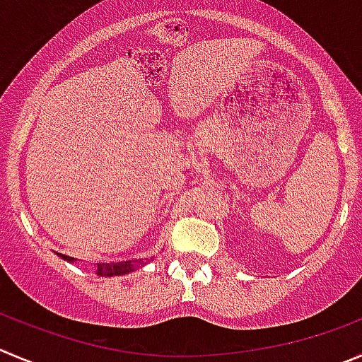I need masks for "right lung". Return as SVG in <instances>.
Returning <instances> with one entry per match:
<instances>
[{
  "label": "right lung",
  "mask_w": 362,
  "mask_h": 362,
  "mask_svg": "<svg viewBox=\"0 0 362 362\" xmlns=\"http://www.w3.org/2000/svg\"><path fill=\"white\" fill-rule=\"evenodd\" d=\"M60 257L69 263H74V257H69L60 254ZM144 261H119V263H95V274L101 275V277H113V275H124L129 274V272H135L136 268L144 267Z\"/></svg>",
  "instance_id": "1"
}]
</instances>
